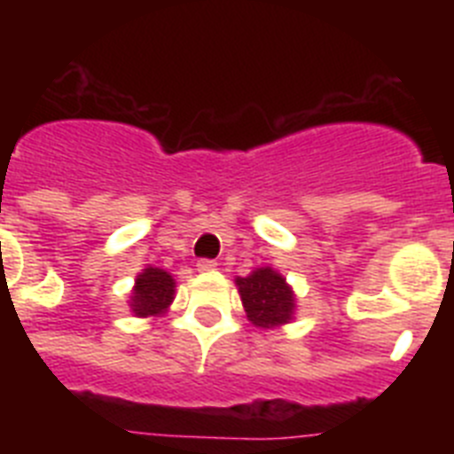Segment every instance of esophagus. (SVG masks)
<instances>
[{
  "mask_svg": "<svg viewBox=\"0 0 454 454\" xmlns=\"http://www.w3.org/2000/svg\"><path fill=\"white\" fill-rule=\"evenodd\" d=\"M218 268V263L211 262V259H202V262H198V270L200 272H211Z\"/></svg>",
  "mask_w": 454,
  "mask_h": 454,
  "instance_id": "1",
  "label": "esophagus"
}]
</instances>
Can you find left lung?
<instances>
[{"mask_svg": "<svg viewBox=\"0 0 454 454\" xmlns=\"http://www.w3.org/2000/svg\"><path fill=\"white\" fill-rule=\"evenodd\" d=\"M240 302L246 307L247 320L254 327L272 330L286 325L295 314V293L286 284V277L275 268H256L247 277H236Z\"/></svg>", "mask_w": 454, "mask_h": 454, "instance_id": "1", "label": "left lung"}]
</instances>
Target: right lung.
<instances>
[{
  "label": "right lung",
  "mask_w": 454,
  "mask_h": 454,
  "mask_svg": "<svg viewBox=\"0 0 454 454\" xmlns=\"http://www.w3.org/2000/svg\"><path fill=\"white\" fill-rule=\"evenodd\" d=\"M172 300H175V279L170 272L147 266L136 277L129 307L138 318H150V316L166 314Z\"/></svg>",
  "instance_id": "right-lung-1"
}]
</instances>
